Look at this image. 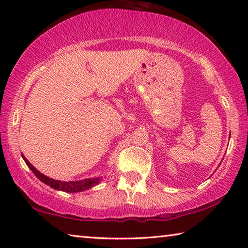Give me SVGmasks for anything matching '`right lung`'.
Listing matches in <instances>:
<instances>
[{
  "instance_id": "add662e5",
  "label": "right lung",
  "mask_w": 248,
  "mask_h": 248,
  "mask_svg": "<svg viewBox=\"0 0 248 248\" xmlns=\"http://www.w3.org/2000/svg\"><path fill=\"white\" fill-rule=\"evenodd\" d=\"M22 157L24 158L25 163H26L27 166L31 170L33 174L36 175V177L39 180H41L44 184L48 185L53 189L57 190H61V191H65V192H78V191H83V190H87L92 188L93 186H96L100 183V179L102 178H87V179H83V180H75V182H61V180H57V179H52L49 178L47 176L39 173L35 167H33L31 163L28 162V159L24 156L22 154Z\"/></svg>"
}]
</instances>
